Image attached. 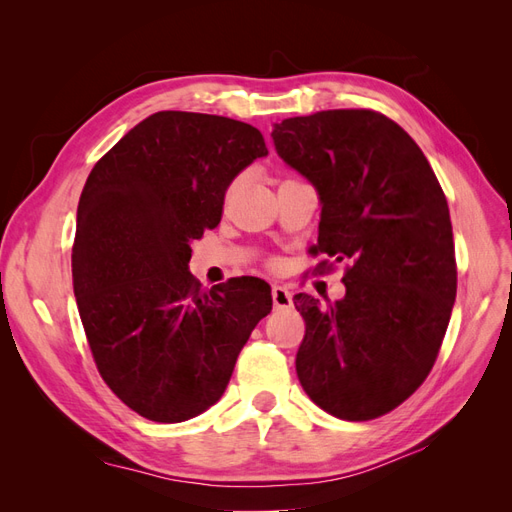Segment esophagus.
I'll use <instances>...</instances> for the list:
<instances>
[{"label": "esophagus", "instance_id": "1", "mask_svg": "<svg viewBox=\"0 0 512 512\" xmlns=\"http://www.w3.org/2000/svg\"><path fill=\"white\" fill-rule=\"evenodd\" d=\"M271 294H273V305L277 309L292 307V292L286 286H273Z\"/></svg>", "mask_w": 512, "mask_h": 512}]
</instances>
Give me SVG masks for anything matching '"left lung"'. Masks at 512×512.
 I'll list each match as a JSON object with an SVG mask.
<instances>
[{"instance_id":"left-lung-1","label":"left lung","mask_w":512,"mask_h":512,"mask_svg":"<svg viewBox=\"0 0 512 512\" xmlns=\"http://www.w3.org/2000/svg\"><path fill=\"white\" fill-rule=\"evenodd\" d=\"M271 136L320 196L309 252L350 260L342 301L294 294L299 382L324 412L371 421L404 404L438 359L457 294L446 196L410 134L369 108L290 117Z\"/></svg>"}]
</instances>
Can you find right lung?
<instances>
[{
	"label": "right lung",
	"instance_id": "right-lung-1",
	"mask_svg": "<svg viewBox=\"0 0 512 512\" xmlns=\"http://www.w3.org/2000/svg\"><path fill=\"white\" fill-rule=\"evenodd\" d=\"M260 130L160 111L91 168L76 211L72 282L102 380L156 423H181L226 391L241 348L271 312L258 277L200 290L190 243L222 220L230 181L267 156Z\"/></svg>",
	"mask_w": 512,
	"mask_h": 512
}]
</instances>
